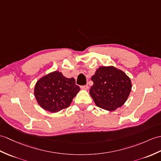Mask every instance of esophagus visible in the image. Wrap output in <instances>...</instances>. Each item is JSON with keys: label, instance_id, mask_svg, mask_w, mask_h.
Here are the masks:
<instances>
[{"label": "esophagus", "instance_id": "esophagus-1", "mask_svg": "<svg viewBox=\"0 0 161 161\" xmlns=\"http://www.w3.org/2000/svg\"><path fill=\"white\" fill-rule=\"evenodd\" d=\"M80 88L83 90H88V85H84V86H81Z\"/></svg>", "mask_w": 161, "mask_h": 161}]
</instances>
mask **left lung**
Masks as SVG:
<instances>
[{"instance_id": "obj_1", "label": "left lung", "mask_w": 161, "mask_h": 161, "mask_svg": "<svg viewBox=\"0 0 161 161\" xmlns=\"http://www.w3.org/2000/svg\"><path fill=\"white\" fill-rule=\"evenodd\" d=\"M93 85L90 95L98 106L114 111L128 99L132 83L127 75L114 66H101L91 77Z\"/></svg>"}]
</instances>
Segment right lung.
Here are the masks:
<instances>
[{
    "mask_svg": "<svg viewBox=\"0 0 161 161\" xmlns=\"http://www.w3.org/2000/svg\"><path fill=\"white\" fill-rule=\"evenodd\" d=\"M80 90L74 78H66L56 70L36 82L34 95L44 110L57 113L70 106Z\"/></svg>",
    "mask_w": 161,
    "mask_h": 161,
    "instance_id": "1",
    "label": "right lung"
}]
</instances>
